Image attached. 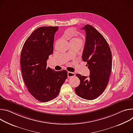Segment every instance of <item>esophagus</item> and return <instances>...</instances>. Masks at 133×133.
<instances>
[{"mask_svg":"<svg viewBox=\"0 0 133 133\" xmlns=\"http://www.w3.org/2000/svg\"><path fill=\"white\" fill-rule=\"evenodd\" d=\"M75 74L73 72H68V77L69 78L70 77H75Z\"/></svg>","mask_w":133,"mask_h":133,"instance_id":"1","label":"esophagus"}]
</instances>
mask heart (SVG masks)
Wrapping results in <instances>:
<instances>
[{
  "label": "heart",
  "mask_w": 133,
  "mask_h": 133,
  "mask_svg": "<svg viewBox=\"0 0 133 133\" xmlns=\"http://www.w3.org/2000/svg\"><path fill=\"white\" fill-rule=\"evenodd\" d=\"M80 41L82 42V40L80 38H79V37H74V38H73L71 39V41Z\"/></svg>",
  "instance_id": "b5f03b06"
}]
</instances>
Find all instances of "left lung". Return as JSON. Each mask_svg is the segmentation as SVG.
I'll use <instances>...</instances> for the list:
<instances>
[{
    "label": "left lung",
    "instance_id": "8db88e82",
    "mask_svg": "<svg viewBox=\"0 0 133 133\" xmlns=\"http://www.w3.org/2000/svg\"><path fill=\"white\" fill-rule=\"evenodd\" d=\"M81 29L85 31L86 35L82 58L87 63L90 76L76 75L80 83L75 88V91L81 98L91 100L98 98L107 85L111 70L112 54L106 39L96 28L87 24Z\"/></svg>",
    "mask_w": 133,
    "mask_h": 133
}]
</instances>
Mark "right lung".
<instances>
[{"mask_svg": "<svg viewBox=\"0 0 133 133\" xmlns=\"http://www.w3.org/2000/svg\"><path fill=\"white\" fill-rule=\"evenodd\" d=\"M58 27L37 28L26 40L21 54L22 76L28 91L36 99L47 102L55 98L68 77L65 70L55 71L47 66L53 51L54 35Z\"/></svg>", "mask_w": 133, "mask_h": 133, "instance_id": "1", "label": "right lung"}]
</instances>
